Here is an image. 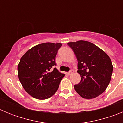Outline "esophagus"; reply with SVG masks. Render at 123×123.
Instances as JSON below:
<instances>
[{"label": "esophagus", "instance_id": "esophagus-1", "mask_svg": "<svg viewBox=\"0 0 123 123\" xmlns=\"http://www.w3.org/2000/svg\"><path fill=\"white\" fill-rule=\"evenodd\" d=\"M73 71L72 69H71V70H70V71H69V72L68 73V75H70V74H71L73 73Z\"/></svg>", "mask_w": 123, "mask_h": 123}]
</instances>
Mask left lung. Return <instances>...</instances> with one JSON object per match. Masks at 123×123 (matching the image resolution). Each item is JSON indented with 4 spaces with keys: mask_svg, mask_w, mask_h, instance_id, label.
I'll use <instances>...</instances> for the list:
<instances>
[{
    "mask_svg": "<svg viewBox=\"0 0 123 123\" xmlns=\"http://www.w3.org/2000/svg\"><path fill=\"white\" fill-rule=\"evenodd\" d=\"M78 60V73L81 78L74 89L82 98L92 99L106 90L110 82L113 67L108 55L86 41L68 42Z\"/></svg>",
    "mask_w": 123,
    "mask_h": 123,
    "instance_id": "1",
    "label": "left lung"
}]
</instances>
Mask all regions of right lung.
Returning <instances> with one entry per match:
<instances>
[{
  "label": "right lung",
  "mask_w": 123,
  "mask_h": 123,
  "mask_svg": "<svg viewBox=\"0 0 123 123\" xmlns=\"http://www.w3.org/2000/svg\"><path fill=\"white\" fill-rule=\"evenodd\" d=\"M62 44L46 42L27 51L18 65V78L24 89L39 100L50 98L57 91L65 74L56 68L55 57Z\"/></svg>",
  "instance_id": "1"
}]
</instances>
